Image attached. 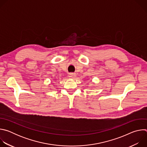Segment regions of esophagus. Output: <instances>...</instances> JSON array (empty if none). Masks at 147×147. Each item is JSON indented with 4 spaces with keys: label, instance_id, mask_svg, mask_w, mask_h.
I'll return each instance as SVG.
<instances>
[{
    "label": "esophagus",
    "instance_id": "esophagus-1",
    "mask_svg": "<svg viewBox=\"0 0 147 147\" xmlns=\"http://www.w3.org/2000/svg\"><path fill=\"white\" fill-rule=\"evenodd\" d=\"M76 77V74L75 73H70L69 74V77L71 79H74Z\"/></svg>",
    "mask_w": 147,
    "mask_h": 147
}]
</instances>
